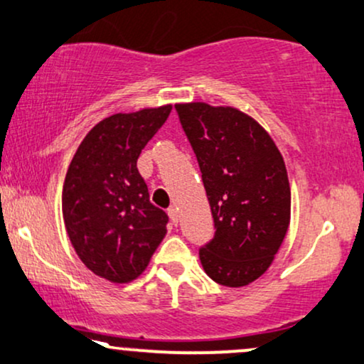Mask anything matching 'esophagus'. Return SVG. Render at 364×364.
<instances>
[{
    "instance_id": "1",
    "label": "esophagus",
    "mask_w": 364,
    "mask_h": 364,
    "mask_svg": "<svg viewBox=\"0 0 364 364\" xmlns=\"http://www.w3.org/2000/svg\"><path fill=\"white\" fill-rule=\"evenodd\" d=\"M168 218H170V223L172 224H175V226H177V223H178V213H177V209L175 208H170L168 210Z\"/></svg>"
}]
</instances>
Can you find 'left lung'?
Segmentation results:
<instances>
[{
  "label": "left lung",
  "mask_w": 364,
  "mask_h": 364,
  "mask_svg": "<svg viewBox=\"0 0 364 364\" xmlns=\"http://www.w3.org/2000/svg\"><path fill=\"white\" fill-rule=\"evenodd\" d=\"M199 161L214 237L199 250L218 284L245 287L268 270L290 224V183L270 134L243 111L175 105Z\"/></svg>",
  "instance_id": "left-lung-1"
}]
</instances>
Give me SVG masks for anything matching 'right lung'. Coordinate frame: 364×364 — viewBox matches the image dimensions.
<instances>
[{"mask_svg":"<svg viewBox=\"0 0 364 364\" xmlns=\"http://www.w3.org/2000/svg\"><path fill=\"white\" fill-rule=\"evenodd\" d=\"M172 105L105 118L86 134L67 170L62 216L77 257L94 275L128 284L145 272L167 235L168 216L150 203L136 168Z\"/></svg>","mask_w":364,"mask_h":364,"instance_id":"obj_1","label":"right lung"}]
</instances>
